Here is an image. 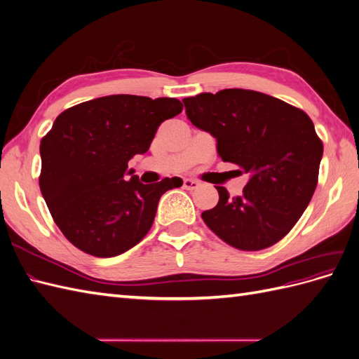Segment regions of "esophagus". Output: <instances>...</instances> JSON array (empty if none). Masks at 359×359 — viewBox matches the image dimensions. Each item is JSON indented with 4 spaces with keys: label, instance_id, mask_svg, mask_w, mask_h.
I'll return each mask as SVG.
<instances>
[{
    "label": "esophagus",
    "instance_id": "1",
    "mask_svg": "<svg viewBox=\"0 0 359 359\" xmlns=\"http://www.w3.org/2000/svg\"><path fill=\"white\" fill-rule=\"evenodd\" d=\"M182 187L186 190H196L199 187V182L194 181V180H184Z\"/></svg>",
    "mask_w": 359,
    "mask_h": 359
}]
</instances>
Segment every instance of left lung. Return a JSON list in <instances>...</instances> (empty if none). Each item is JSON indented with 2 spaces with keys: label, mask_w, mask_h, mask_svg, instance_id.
Instances as JSON below:
<instances>
[{
  "label": "left lung",
  "mask_w": 359,
  "mask_h": 359,
  "mask_svg": "<svg viewBox=\"0 0 359 359\" xmlns=\"http://www.w3.org/2000/svg\"><path fill=\"white\" fill-rule=\"evenodd\" d=\"M193 126L217 139V153L250 181L240 196L217 187L203 211L210 229L238 250L257 252L297 224L318 186L323 144L302 109L264 93L229 88L182 100Z\"/></svg>",
  "instance_id": "8db88e82"
}]
</instances>
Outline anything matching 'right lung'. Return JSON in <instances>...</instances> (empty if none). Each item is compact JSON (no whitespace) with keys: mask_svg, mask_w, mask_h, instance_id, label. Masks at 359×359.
<instances>
[{"mask_svg":"<svg viewBox=\"0 0 359 359\" xmlns=\"http://www.w3.org/2000/svg\"><path fill=\"white\" fill-rule=\"evenodd\" d=\"M182 107L170 97L116 94L57 116L40 142L39 186L53 222L74 247L114 257L148 233L161 194L182 181L142 184L136 175L126 181L128 160L147 153L158 126Z\"/></svg>","mask_w":359,"mask_h":359,"instance_id":"add662e5","label":"right lung"}]
</instances>
